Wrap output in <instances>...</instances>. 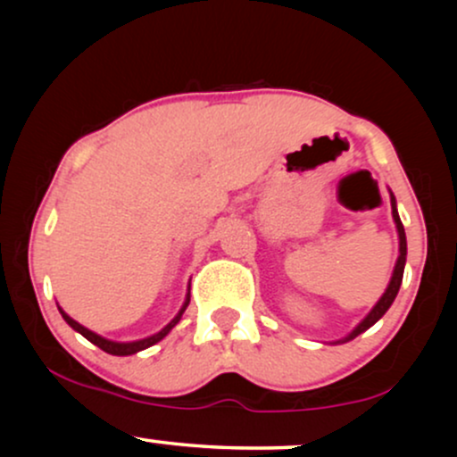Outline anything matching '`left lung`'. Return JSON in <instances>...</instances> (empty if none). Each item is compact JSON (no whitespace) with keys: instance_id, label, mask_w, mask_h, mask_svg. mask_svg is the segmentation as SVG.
Listing matches in <instances>:
<instances>
[{"instance_id":"8db88e82","label":"left lung","mask_w":457,"mask_h":457,"mask_svg":"<svg viewBox=\"0 0 457 457\" xmlns=\"http://www.w3.org/2000/svg\"><path fill=\"white\" fill-rule=\"evenodd\" d=\"M391 212H393V221H395V228H397V236H400V255H397V262H395V269H393V275H391V281L389 286H386L385 295L380 296V301L376 303L374 307H371V312L367 313V316L361 320L359 324H356L353 333L345 335L344 339H339V342L335 344H345L350 342V339H354L356 335L365 333L367 328L374 327L378 320L385 316L386 309H389L393 305V301H395L397 292H400V286H402V277H403V266H406V232H403V225L400 221V214H397V206H395V197H393L391 193Z\"/></svg>"}]
</instances>
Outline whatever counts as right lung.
<instances>
[{
	"label": "right lung",
	"instance_id": "obj_1",
	"mask_svg": "<svg viewBox=\"0 0 457 457\" xmlns=\"http://www.w3.org/2000/svg\"><path fill=\"white\" fill-rule=\"evenodd\" d=\"M188 290H191V286H188ZM188 301H191V292H187L185 305H182L180 312H178V316H176L174 320H171V322L167 324L165 328H161L159 333L150 335V337H145V339H137V342H112V339H104V337H101V335H96V333H94V330L86 328V327H81V324H79L77 320H72L71 316H68V313L62 312V309H60V313H62V318H64L66 322H68V327H72V328H75L77 333H81L83 337L87 339V342H92L94 345H98V348L104 350V353H109V354H115V356H129V354H135V353H139V350H145V348H150V345L159 344L161 339L165 337V335L170 333V330L174 328L178 322H180L182 313H185V309L188 307Z\"/></svg>",
	"mask_w": 457,
	"mask_h": 457
}]
</instances>
